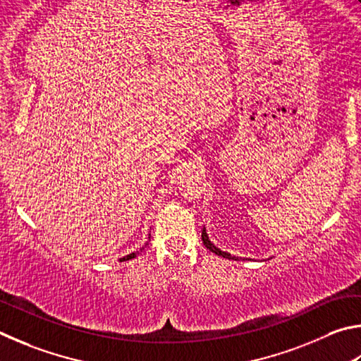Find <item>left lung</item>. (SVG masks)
I'll return each instance as SVG.
<instances>
[{"instance_id":"8db88e82","label":"left lung","mask_w":361,"mask_h":361,"mask_svg":"<svg viewBox=\"0 0 361 361\" xmlns=\"http://www.w3.org/2000/svg\"><path fill=\"white\" fill-rule=\"evenodd\" d=\"M201 239H203V244L206 245L207 249H209L211 252H214V254H217V255H220V257H224V258H233V260H235V257H231L230 254H226V252H222L220 249H217L216 245H214L211 241H209V238H207V235H206V230L203 228V233H201Z\"/></svg>"}]
</instances>
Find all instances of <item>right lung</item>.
I'll return each mask as SVG.
<instances>
[{
    "mask_svg": "<svg viewBox=\"0 0 361 361\" xmlns=\"http://www.w3.org/2000/svg\"><path fill=\"white\" fill-rule=\"evenodd\" d=\"M144 249V247H142ZM136 257V254H130V255H126V257H123V258H120V262H125V260H131V258H135Z\"/></svg>",
    "mask_w": 361,
    "mask_h": 361,
    "instance_id": "1",
    "label": "right lung"
}]
</instances>
